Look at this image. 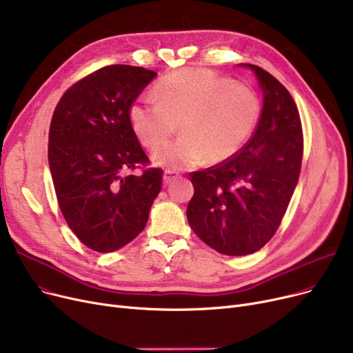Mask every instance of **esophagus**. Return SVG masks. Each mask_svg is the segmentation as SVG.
<instances>
[{"label": "esophagus", "mask_w": 353, "mask_h": 353, "mask_svg": "<svg viewBox=\"0 0 353 353\" xmlns=\"http://www.w3.org/2000/svg\"><path fill=\"white\" fill-rule=\"evenodd\" d=\"M179 177V173L177 172H173V170H165L164 172V176H163V181H164V185H168V183H170L172 180H174V179H177Z\"/></svg>", "instance_id": "34e87169"}]
</instances>
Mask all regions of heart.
<instances>
[{
    "mask_svg": "<svg viewBox=\"0 0 353 353\" xmlns=\"http://www.w3.org/2000/svg\"><path fill=\"white\" fill-rule=\"evenodd\" d=\"M261 101L256 92L208 69H181L165 74L154 89V99L135 101L128 119L139 141L156 150L172 139L177 127L181 139L154 152L156 164L189 168L205 159L221 164L250 140Z\"/></svg>",
    "mask_w": 353,
    "mask_h": 353,
    "instance_id": "1",
    "label": "heart"
}]
</instances>
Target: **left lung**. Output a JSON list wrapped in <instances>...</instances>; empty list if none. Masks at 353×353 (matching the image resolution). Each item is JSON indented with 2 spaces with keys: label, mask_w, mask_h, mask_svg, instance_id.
I'll return each mask as SVG.
<instances>
[{
  "label": "left lung",
  "mask_w": 353,
  "mask_h": 353,
  "mask_svg": "<svg viewBox=\"0 0 353 353\" xmlns=\"http://www.w3.org/2000/svg\"><path fill=\"white\" fill-rule=\"evenodd\" d=\"M250 66L264 103L251 139L234 157L192 172L188 205L193 232L223 255H248L277 232L297 186L303 128L294 99L271 73Z\"/></svg>",
  "instance_id": "obj_1"
}]
</instances>
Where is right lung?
<instances>
[{"label":"right lung","instance_id":"right-lung-1","mask_svg":"<svg viewBox=\"0 0 353 353\" xmlns=\"http://www.w3.org/2000/svg\"><path fill=\"white\" fill-rule=\"evenodd\" d=\"M157 73L103 66L73 83L56 105L49 165L57 203L73 234L97 252L124 247L147 225L163 170L134 134L130 106ZM140 168L141 175L132 172Z\"/></svg>","mask_w":353,"mask_h":353}]
</instances>
